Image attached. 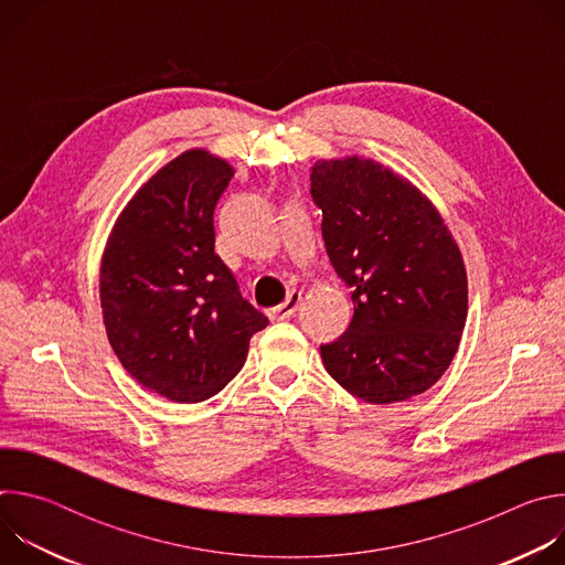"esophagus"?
<instances>
[{
    "instance_id": "obj_1",
    "label": "esophagus",
    "mask_w": 565,
    "mask_h": 565,
    "mask_svg": "<svg viewBox=\"0 0 565 565\" xmlns=\"http://www.w3.org/2000/svg\"><path fill=\"white\" fill-rule=\"evenodd\" d=\"M299 301H301V292L290 290L288 297L284 299V303H279V306H275V308H268V317H270V319H277V321H279V319H290V317L295 315Z\"/></svg>"
}]
</instances>
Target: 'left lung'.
Instances as JSON below:
<instances>
[{
    "label": "left lung",
    "mask_w": 565,
    "mask_h": 565,
    "mask_svg": "<svg viewBox=\"0 0 565 565\" xmlns=\"http://www.w3.org/2000/svg\"><path fill=\"white\" fill-rule=\"evenodd\" d=\"M310 196L321 238L351 288L349 331L319 353L329 375L371 405L409 399L451 364L467 319V273L443 216L375 160H317Z\"/></svg>",
    "instance_id": "8db88e82"
}]
</instances>
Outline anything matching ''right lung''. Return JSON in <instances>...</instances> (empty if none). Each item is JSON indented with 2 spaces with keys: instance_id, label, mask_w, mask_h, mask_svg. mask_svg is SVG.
I'll list each match as a JSON object with an SVG mask.
<instances>
[{
  "instance_id": "right-lung-1",
  "label": "right lung",
  "mask_w": 565,
  "mask_h": 565,
  "mask_svg": "<svg viewBox=\"0 0 565 565\" xmlns=\"http://www.w3.org/2000/svg\"><path fill=\"white\" fill-rule=\"evenodd\" d=\"M232 177L223 158L183 151L127 203L103 255L109 344L138 384L174 402L218 393L268 327L214 253V210Z\"/></svg>"
}]
</instances>
